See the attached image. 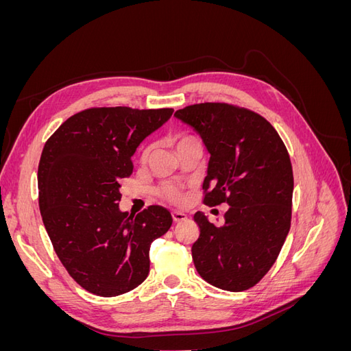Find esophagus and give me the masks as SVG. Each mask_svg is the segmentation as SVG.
Returning <instances> with one entry per match:
<instances>
[{
  "label": "esophagus",
  "mask_w": 351,
  "mask_h": 351,
  "mask_svg": "<svg viewBox=\"0 0 351 351\" xmlns=\"http://www.w3.org/2000/svg\"><path fill=\"white\" fill-rule=\"evenodd\" d=\"M171 217H173V221H174V222L183 221V219H186V218H187V215L184 214V212H178V210H174L173 214H171Z\"/></svg>",
  "instance_id": "obj_1"
}]
</instances>
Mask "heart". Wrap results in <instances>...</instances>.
<instances>
[{
  "label": "heart",
  "instance_id": "obj_1",
  "mask_svg": "<svg viewBox=\"0 0 351 351\" xmlns=\"http://www.w3.org/2000/svg\"><path fill=\"white\" fill-rule=\"evenodd\" d=\"M195 141L196 139L192 136H186V134L178 136L177 137V147L184 145V143H189V142H195ZM151 151H152V146L151 145L146 146L143 154H142V158L146 159L147 156H149ZM156 195H158L159 199H162V200L168 202V204H171V205H182V204H184V200H186L184 187L182 184L174 183V182H165L162 184H159L158 189H156Z\"/></svg>",
  "mask_w": 351,
  "mask_h": 351
}]
</instances>
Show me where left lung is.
<instances>
[{
	"mask_svg": "<svg viewBox=\"0 0 351 351\" xmlns=\"http://www.w3.org/2000/svg\"><path fill=\"white\" fill-rule=\"evenodd\" d=\"M174 115L195 127L210 154L204 204L230 205L219 227L195 214L200 231L192 246L196 271L221 290H247L271 269L290 231L289 151L267 119L239 105L195 104Z\"/></svg>",
	"mask_w": 351,
	"mask_h": 351,
	"instance_id": "8db88e82",
	"label": "left lung"
}]
</instances>
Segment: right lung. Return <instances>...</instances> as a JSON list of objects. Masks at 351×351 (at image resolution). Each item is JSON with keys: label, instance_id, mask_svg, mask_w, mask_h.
<instances>
[{"label": "right lung", "instance_id": "obj_1", "mask_svg": "<svg viewBox=\"0 0 351 351\" xmlns=\"http://www.w3.org/2000/svg\"><path fill=\"white\" fill-rule=\"evenodd\" d=\"M173 111L88 108L62 123L44 146L38 167L42 221L70 277L92 294L114 297L142 284L151 243L171 227L162 206L129 215L119 202L136 147Z\"/></svg>", "mask_w": 351, "mask_h": 351}]
</instances>
